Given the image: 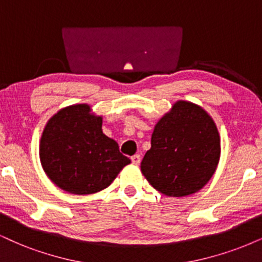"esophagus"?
Returning <instances> with one entry per match:
<instances>
[{"instance_id": "obj_1", "label": "esophagus", "mask_w": 262, "mask_h": 262, "mask_svg": "<svg viewBox=\"0 0 262 262\" xmlns=\"http://www.w3.org/2000/svg\"><path fill=\"white\" fill-rule=\"evenodd\" d=\"M131 161H132V164H135V165H138V164L141 163V156L135 154V156L131 157Z\"/></svg>"}]
</instances>
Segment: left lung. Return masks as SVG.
Wrapping results in <instances>:
<instances>
[{"label": "left lung", "mask_w": 262, "mask_h": 262, "mask_svg": "<svg viewBox=\"0 0 262 262\" xmlns=\"http://www.w3.org/2000/svg\"><path fill=\"white\" fill-rule=\"evenodd\" d=\"M141 163L148 182L163 194L185 196L202 189L220 159V135L202 106L179 101L158 121Z\"/></svg>", "instance_id": "8db88e82"}]
</instances>
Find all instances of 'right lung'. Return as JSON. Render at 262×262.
Here are the masks:
<instances>
[{
	"label": "right lung",
	"instance_id": "add662e5",
	"mask_svg": "<svg viewBox=\"0 0 262 262\" xmlns=\"http://www.w3.org/2000/svg\"><path fill=\"white\" fill-rule=\"evenodd\" d=\"M45 172L60 189L92 194L108 187L131 163L102 131V116L89 104L66 106L48 120L40 141Z\"/></svg>",
	"mask_w": 262,
	"mask_h": 262
}]
</instances>
